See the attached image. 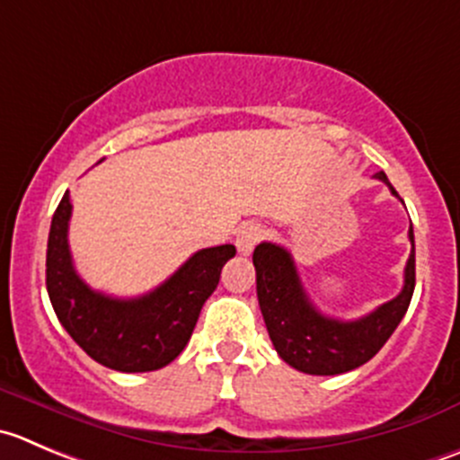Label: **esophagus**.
<instances>
[{
  "label": "esophagus",
  "mask_w": 460,
  "mask_h": 460,
  "mask_svg": "<svg viewBox=\"0 0 460 460\" xmlns=\"http://www.w3.org/2000/svg\"><path fill=\"white\" fill-rule=\"evenodd\" d=\"M262 235H265L262 226L244 225L243 229L235 234V247H238V252L243 253V256H249V253L253 252V247L262 240Z\"/></svg>",
  "instance_id": "1"
}]
</instances>
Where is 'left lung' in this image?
Wrapping results in <instances>:
<instances>
[{
    "instance_id": "1",
    "label": "left lung",
    "mask_w": 460,
    "mask_h": 460,
    "mask_svg": "<svg viewBox=\"0 0 460 460\" xmlns=\"http://www.w3.org/2000/svg\"><path fill=\"white\" fill-rule=\"evenodd\" d=\"M376 177L398 198L385 172H376ZM409 240L411 253L404 267L402 292L355 321L332 319L316 310L303 289L292 253L274 243L258 244L253 249L258 305L280 359L310 376H339L376 358L402 321L416 288L413 229H409Z\"/></svg>"
}]
</instances>
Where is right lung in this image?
<instances>
[{
  "label": "right lung",
  "mask_w": 460,
  "mask_h": 460,
  "mask_svg": "<svg viewBox=\"0 0 460 460\" xmlns=\"http://www.w3.org/2000/svg\"><path fill=\"white\" fill-rule=\"evenodd\" d=\"M69 193L58 204L47 244V292L62 328L102 367L121 373L157 371L184 350L204 301L235 256L234 244L199 249L153 292L114 298L75 274L69 252Z\"/></svg>",
  "instance_id": "right-lung-1"
}]
</instances>
